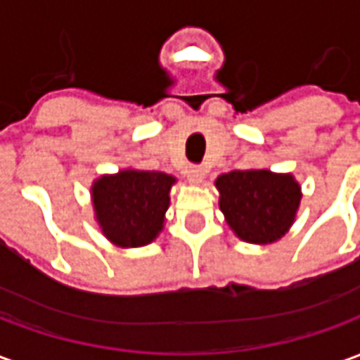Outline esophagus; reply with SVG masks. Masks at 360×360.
<instances>
[{
	"label": "esophagus",
	"instance_id": "34e87169",
	"mask_svg": "<svg viewBox=\"0 0 360 360\" xmlns=\"http://www.w3.org/2000/svg\"><path fill=\"white\" fill-rule=\"evenodd\" d=\"M204 175H206L204 167H200V165H193L187 172V179L188 183H193V185H200L204 181Z\"/></svg>",
	"mask_w": 360,
	"mask_h": 360
}]
</instances>
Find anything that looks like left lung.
Returning <instances> with one entry per match:
<instances>
[{
  "instance_id": "1",
  "label": "left lung",
  "mask_w": 360,
  "mask_h": 360,
  "mask_svg": "<svg viewBox=\"0 0 360 360\" xmlns=\"http://www.w3.org/2000/svg\"><path fill=\"white\" fill-rule=\"evenodd\" d=\"M214 185L219 210L241 241L268 245L293 226L302 193L291 173L235 169L219 175Z\"/></svg>"
}]
</instances>
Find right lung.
Segmentation results:
<instances>
[{"mask_svg":"<svg viewBox=\"0 0 360 360\" xmlns=\"http://www.w3.org/2000/svg\"><path fill=\"white\" fill-rule=\"evenodd\" d=\"M173 185V175L142 169L98 177L92 185V204L103 237L123 249L154 241L164 229Z\"/></svg>","mask_w":360,"mask_h":360,"instance_id":"add662e5","label":"right lung"}]
</instances>
